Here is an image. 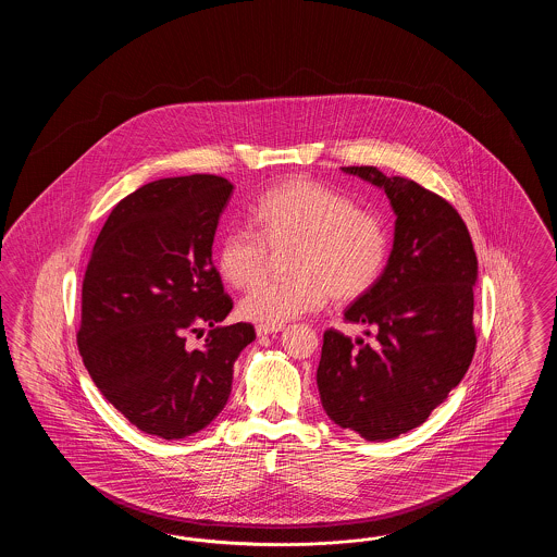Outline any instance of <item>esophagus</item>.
I'll return each instance as SVG.
<instances>
[{
  "label": "esophagus",
  "mask_w": 557,
  "mask_h": 557,
  "mask_svg": "<svg viewBox=\"0 0 557 557\" xmlns=\"http://www.w3.org/2000/svg\"><path fill=\"white\" fill-rule=\"evenodd\" d=\"M277 332H282V325H263V323L257 325L259 336H269V334H277Z\"/></svg>",
  "instance_id": "1"
}]
</instances>
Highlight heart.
<instances>
[{
    "instance_id": "obj_1",
    "label": "heart",
    "mask_w": 557,
    "mask_h": 557,
    "mask_svg": "<svg viewBox=\"0 0 557 557\" xmlns=\"http://www.w3.org/2000/svg\"><path fill=\"white\" fill-rule=\"evenodd\" d=\"M255 230L227 232L216 246L221 277L246 290L264 274L271 251L292 249L288 281L264 283L239 302L242 318L282 325L321 309L332 296L352 302L375 288L391 259L382 216L313 180L296 177L267 189L250 211Z\"/></svg>"
}]
</instances>
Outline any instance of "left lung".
Returning <instances> with one entry per match:
<instances>
[{
	"instance_id": "left-lung-1",
	"label": "left lung",
	"mask_w": 557,
	"mask_h": 557,
	"mask_svg": "<svg viewBox=\"0 0 557 557\" xmlns=\"http://www.w3.org/2000/svg\"><path fill=\"white\" fill-rule=\"evenodd\" d=\"M343 171L384 187L395 244L375 288L345 311L368 327L370 343L334 327L323 334L319 397L332 422L380 443L424 424L470 368L476 252L443 196L375 166Z\"/></svg>"
}]
</instances>
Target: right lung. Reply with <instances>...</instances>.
Segmentation results:
<instances>
[{"mask_svg":"<svg viewBox=\"0 0 557 557\" xmlns=\"http://www.w3.org/2000/svg\"><path fill=\"white\" fill-rule=\"evenodd\" d=\"M234 186L219 175L159 180L110 212L83 277V363L137 430L184 438L225 407L252 323L221 325L234 300L212 265V239ZM208 330L202 349L186 338Z\"/></svg>","mask_w":557,"mask_h":557,"instance_id":"add662e5","label":"right lung"}]
</instances>
